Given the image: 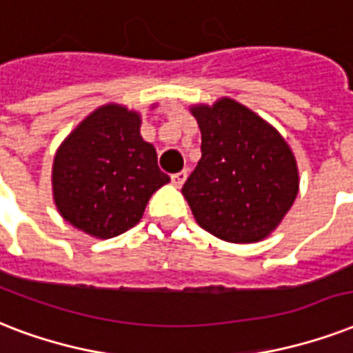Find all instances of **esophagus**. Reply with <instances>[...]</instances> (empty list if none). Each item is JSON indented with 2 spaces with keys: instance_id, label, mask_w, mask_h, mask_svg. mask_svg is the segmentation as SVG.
Here are the masks:
<instances>
[{
  "instance_id": "34e87169",
  "label": "esophagus",
  "mask_w": 353,
  "mask_h": 353,
  "mask_svg": "<svg viewBox=\"0 0 353 353\" xmlns=\"http://www.w3.org/2000/svg\"><path fill=\"white\" fill-rule=\"evenodd\" d=\"M185 179H188V171H179V173H174L173 176H171V180H173V184L176 185V188H180V185L184 184Z\"/></svg>"
}]
</instances>
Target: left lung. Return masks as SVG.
<instances>
[{"label":"left lung","instance_id":"8db88e82","mask_svg":"<svg viewBox=\"0 0 353 353\" xmlns=\"http://www.w3.org/2000/svg\"><path fill=\"white\" fill-rule=\"evenodd\" d=\"M202 157L182 188L201 228L228 243H258L299 195V165L278 130L241 103L191 105Z\"/></svg>","mask_w":353,"mask_h":353}]
</instances>
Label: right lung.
<instances>
[{
  "instance_id": "1",
  "label": "right lung",
  "mask_w": 353,
  "mask_h": 353,
  "mask_svg": "<svg viewBox=\"0 0 353 353\" xmlns=\"http://www.w3.org/2000/svg\"><path fill=\"white\" fill-rule=\"evenodd\" d=\"M139 127V112L108 103L59 145L51 169L53 201L77 230L97 239L119 236L138 225L152 193L169 182Z\"/></svg>"
}]
</instances>
